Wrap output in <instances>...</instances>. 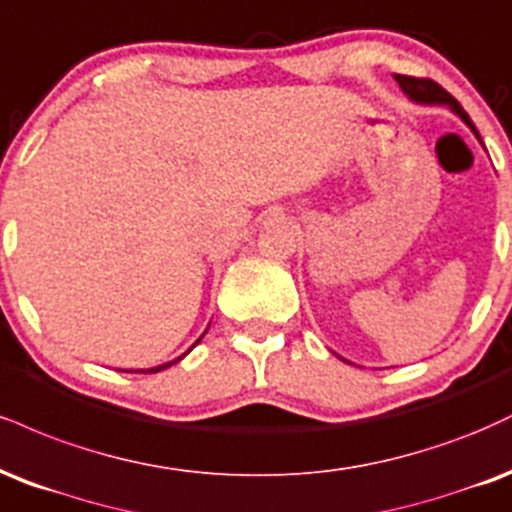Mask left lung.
I'll return each instance as SVG.
<instances>
[{"label":"left lung","instance_id":"8db88e82","mask_svg":"<svg viewBox=\"0 0 512 512\" xmlns=\"http://www.w3.org/2000/svg\"><path fill=\"white\" fill-rule=\"evenodd\" d=\"M395 81L400 83V88L405 90V93L410 95L412 100H417V102H441V105H450V107H453L455 112L460 114L462 119H465L467 124L472 126V131H474V134H477V129H474V124H472L470 114H467L465 110H462V105H460V102L455 100L453 95H450L446 88H443V86H438L436 81H431V78L402 76V74H395ZM477 136H479V134H477Z\"/></svg>","mask_w":512,"mask_h":512}]
</instances>
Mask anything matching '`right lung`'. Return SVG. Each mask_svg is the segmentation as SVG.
<instances>
[{"mask_svg":"<svg viewBox=\"0 0 512 512\" xmlns=\"http://www.w3.org/2000/svg\"><path fill=\"white\" fill-rule=\"evenodd\" d=\"M184 357V354H182ZM179 357V359H182ZM179 359H174V362H179ZM174 362H170V364H162V366H155V369H148V371H141V374H158V371H162V369H167V366H172Z\"/></svg>","mask_w":512,"mask_h":512,"instance_id":"add662e5","label":"right lung"}]
</instances>
